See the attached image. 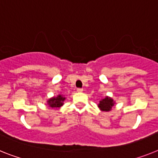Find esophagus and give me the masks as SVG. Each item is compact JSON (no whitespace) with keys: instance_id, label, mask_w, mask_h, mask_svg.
I'll list each match as a JSON object with an SVG mask.
<instances>
[{"instance_id":"34e87169","label":"esophagus","mask_w":158,"mask_h":158,"mask_svg":"<svg viewBox=\"0 0 158 158\" xmlns=\"http://www.w3.org/2000/svg\"><path fill=\"white\" fill-rule=\"evenodd\" d=\"M83 91V88H78V89H77V91H78V92H82Z\"/></svg>"}]
</instances>
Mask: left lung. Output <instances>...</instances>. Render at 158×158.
I'll use <instances>...</instances> for the list:
<instances>
[{"instance_id": "8db88e82", "label": "left lung", "mask_w": 158, "mask_h": 158, "mask_svg": "<svg viewBox=\"0 0 158 158\" xmlns=\"http://www.w3.org/2000/svg\"><path fill=\"white\" fill-rule=\"evenodd\" d=\"M115 101L113 99L109 96H106V97L101 99V100H99V103L98 104V107L100 109L101 112H110L112 110V108L115 105Z\"/></svg>"}]
</instances>
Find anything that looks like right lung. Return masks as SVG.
<instances>
[{
  "label": "right lung",
  "instance_id": "obj_1",
  "mask_svg": "<svg viewBox=\"0 0 158 158\" xmlns=\"http://www.w3.org/2000/svg\"><path fill=\"white\" fill-rule=\"evenodd\" d=\"M65 99H66V97H65L64 95L59 94L57 96H53V97L47 99L46 103H47L48 108H59L64 104Z\"/></svg>",
  "mask_w": 158,
  "mask_h": 158
}]
</instances>
